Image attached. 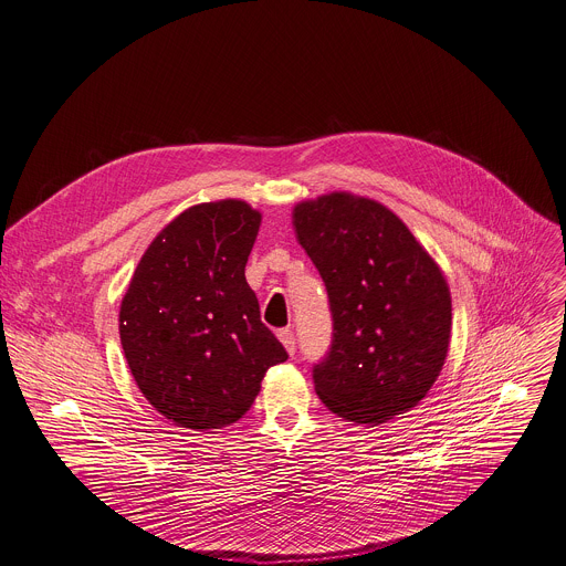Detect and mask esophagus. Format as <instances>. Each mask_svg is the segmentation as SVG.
Segmentation results:
<instances>
[{"instance_id":"1","label":"esophagus","mask_w":566,"mask_h":566,"mask_svg":"<svg viewBox=\"0 0 566 566\" xmlns=\"http://www.w3.org/2000/svg\"><path fill=\"white\" fill-rule=\"evenodd\" d=\"M277 336H280L282 345L286 347V352L293 356V354H295V334H293V329H291V327L280 329V332H277Z\"/></svg>"}]
</instances>
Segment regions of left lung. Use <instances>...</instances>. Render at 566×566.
<instances>
[{"mask_svg": "<svg viewBox=\"0 0 566 566\" xmlns=\"http://www.w3.org/2000/svg\"><path fill=\"white\" fill-rule=\"evenodd\" d=\"M297 241L325 282L332 345L313 385L345 421L408 412L437 380L450 340L443 273L391 210L345 192L295 206Z\"/></svg>", "mask_w": 566, "mask_h": 566, "instance_id": "left-lung-1", "label": "left lung"}]
</instances>
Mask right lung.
<instances>
[{
    "label": "right lung",
    "instance_id": "right-lung-1",
    "mask_svg": "<svg viewBox=\"0 0 566 566\" xmlns=\"http://www.w3.org/2000/svg\"><path fill=\"white\" fill-rule=\"evenodd\" d=\"M260 221L234 199L188 208L151 241L123 297L120 345L132 376L181 428L234 423L269 367L289 358L244 275Z\"/></svg>",
    "mask_w": 566,
    "mask_h": 566
}]
</instances>
